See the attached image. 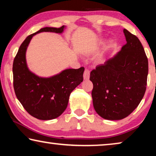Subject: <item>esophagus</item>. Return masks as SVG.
Masks as SVG:
<instances>
[{
	"label": "esophagus",
	"instance_id": "1",
	"mask_svg": "<svg viewBox=\"0 0 156 156\" xmlns=\"http://www.w3.org/2000/svg\"><path fill=\"white\" fill-rule=\"evenodd\" d=\"M90 71L86 69L84 71V74H83V78H84V80H87L90 78Z\"/></svg>",
	"mask_w": 156,
	"mask_h": 156
}]
</instances>
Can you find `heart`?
Returning <instances> with one entry per match:
<instances>
[{
    "instance_id": "obj_1",
    "label": "heart",
    "mask_w": 156,
    "mask_h": 156,
    "mask_svg": "<svg viewBox=\"0 0 156 156\" xmlns=\"http://www.w3.org/2000/svg\"><path fill=\"white\" fill-rule=\"evenodd\" d=\"M99 43H100V44L104 43V41L103 40H100V41H99ZM111 43H112V42H111Z\"/></svg>"
}]
</instances>
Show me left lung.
I'll list each match as a JSON object with an SVG mask.
<instances>
[{
	"mask_svg": "<svg viewBox=\"0 0 156 156\" xmlns=\"http://www.w3.org/2000/svg\"><path fill=\"white\" fill-rule=\"evenodd\" d=\"M127 43L121 50L90 72L93 106L101 118L121 120L137 107L145 94L148 63L142 45L123 30Z\"/></svg>",
	"mask_w": 156,
	"mask_h": 156,
	"instance_id": "1",
	"label": "left lung"
}]
</instances>
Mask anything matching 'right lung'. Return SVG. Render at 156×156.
I'll return each instance as SVG.
<instances>
[{"label": "right lung", "mask_w": 156, "mask_h": 156, "mask_svg": "<svg viewBox=\"0 0 156 156\" xmlns=\"http://www.w3.org/2000/svg\"><path fill=\"white\" fill-rule=\"evenodd\" d=\"M66 27H45L30 35L20 45L14 59L13 85L17 98L30 115L39 120L55 119L68 106L72 91L83 80L85 69H67L50 77H41L29 70L26 52L35 35L42 32L62 34Z\"/></svg>", "instance_id": "right-lung-1"}]
</instances>
